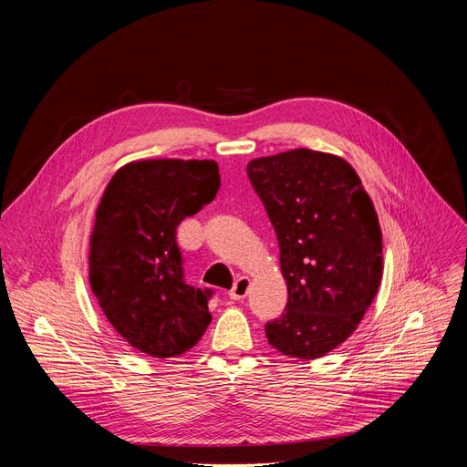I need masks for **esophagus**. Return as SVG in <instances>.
<instances>
[{
    "mask_svg": "<svg viewBox=\"0 0 467 467\" xmlns=\"http://www.w3.org/2000/svg\"><path fill=\"white\" fill-rule=\"evenodd\" d=\"M250 285H252V280L248 278V276H240L236 282H234V285H233V289H231V299H234V301H240V299H244L248 296V291H250Z\"/></svg>",
    "mask_w": 467,
    "mask_h": 467,
    "instance_id": "34e87169",
    "label": "esophagus"
}]
</instances>
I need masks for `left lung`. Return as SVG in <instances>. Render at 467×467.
<instances>
[{
  "instance_id": "8db88e82",
  "label": "left lung",
  "mask_w": 467,
  "mask_h": 467,
  "mask_svg": "<svg viewBox=\"0 0 467 467\" xmlns=\"http://www.w3.org/2000/svg\"><path fill=\"white\" fill-rule=\"evenodd\" d=\"M280 246L284 314L265 326L268 345L316 359L359 326L382 280V231L356 170L337 155L291 150L248 162Z\"/></svg>"
}]
</instances>
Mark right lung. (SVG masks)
I'll list each match as a JSON object with an SVG mask.
<instances>
[{
    "label": "right lung",
    "instance_id": "obj_1",
    "mask_svg": "<svg viewBox=\"0 0 467 467\" xmlns=\"http://www.w3.org/2000/svg\"><path fill=\"white\" fill-rule=\"evenodd\" d=\"M215 161L120 166L96 208L88 282L113 329L151 358L191 350L212 322L210 291L187 285L176 229L219 191Z\"/></svg>",
    "mask_w": 467,
    "mask_h": 467
}]
</instances>
